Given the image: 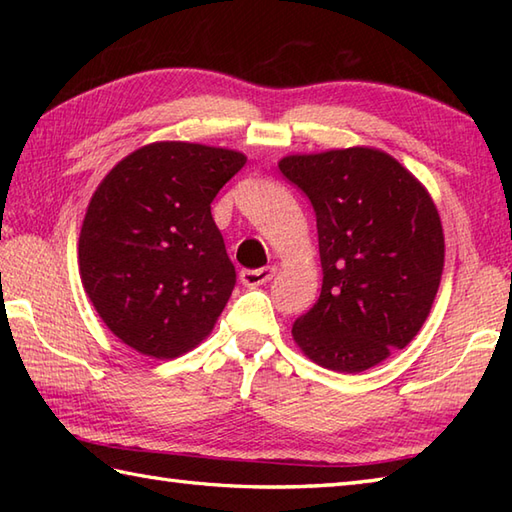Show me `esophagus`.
<instances>
[{
	"instance_id": "1",
	"label": "esophagus",
	"mask_w": 512,
	"mask_h": 512,
	"mask_svg": "<svg viewBox=\"0 0 512 512\" xmlns=\"http://www.w3.org/2000/svg\"><path fill=\"white\" fill-rule=\"evenodd\" d=\"M275 273H277V266H264V268H253V270L244 268L242 273H239V281H242L246 288H255L273 279Z\"/></svg>"
}]
</instances>
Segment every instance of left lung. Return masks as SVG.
I'll use <instances>...</instances> for the list:
<instances>
[{"instance_id": "8db88e82", "label": "left lung", "mask_w": 512, "mask_h": 512, "mask_svg": "<svg viewBox=\"0 0 512 512\" xmlns=\"http://www.w3.org/2000/svg\"><path fill=\"white\" fill-rule=\"evenodd\" d=\"M279 171L317 215L323 286L292 336L321 367L356 374L402 350L422 328L444 266L427 189L369 147L288 156Z\"/></svg>"}]
</instances>
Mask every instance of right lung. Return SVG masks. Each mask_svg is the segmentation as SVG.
Returning <instances> with one entry per match:
<instances>
[{"label": "right lung", "mask_w": 512, "mask_h": 512, "mask_svg": "<svg viewBox=\"0 0 512 512\" xmlns=\"http://www.w3.org/2000/svg\"><path fill=\"white\" fill-rule=\"evenodd\" d=\"M246 165L233 149L154 143L94 191L79 237L81 281L118 339L151 358L198 345L235 288L211 202Z\"/></svg>", "instance_id": "1"}]
</instances>
